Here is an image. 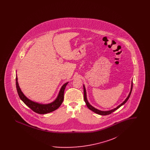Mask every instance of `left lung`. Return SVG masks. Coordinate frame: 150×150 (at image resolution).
<instances>
[{"instance_id": "left-lung-1", "label": "left lung", "mask_w": 150, "mask_h": 150, "mask_svg": "<svg viewBox=\"0 0 150 150\" xmlns=\"http://www.w3.org/2000/svg\"><path fill=\"white\" fill-rule=\"evenodd\" d=\"M83 87H84V101H85V102H86V105L88 108L89 110H91V111H92L94 112H95V113H96V114H97L100 115H107L111 114L112 112H114L115 110H117L119 108H120V107H121V106H122L123 105H124V104L127 102V100H128L130 96L131 93H132V88H133V82H132V86H131L130 92V93L129 94L127 98H126V100H125L120 105H119L117 107H116L115 108H114V109H112V110H110V111H105L99 110H98V109H97V108H96L93 107L92 105H91L89 104V103L88 102V100H87V98H86V93L85 86H83Z\"/></svg>"}]
</instances>
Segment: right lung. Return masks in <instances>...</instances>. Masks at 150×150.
<instances>
[{
    "label": "right lung",
    "mask_w": 150,
    "mask_h": 150,
    "mask_svg": "<svg viewBox=\"0 0 150 150\" xmlns=\"http://www.w3.org/2000/svg\"><path fill=\"white\" fill-rule=\"evenodd\" d=\"M16 88L18 94L20 98V99L23 102V103L29 108H30L33 111L39 114H46L48 113L51 112L56 110H57L59 107L62 103L63 102L64 98V91L65 88L68 84L66 83L61 87L59 94L57 96V98L54 100L53 102L48 104H40L32 101L29 98H28L22 92L21 90L18 86V83L17 81V77L16 76Z\"/></svg>",
    "instance_id": "add662e5"
}]
</instances>
